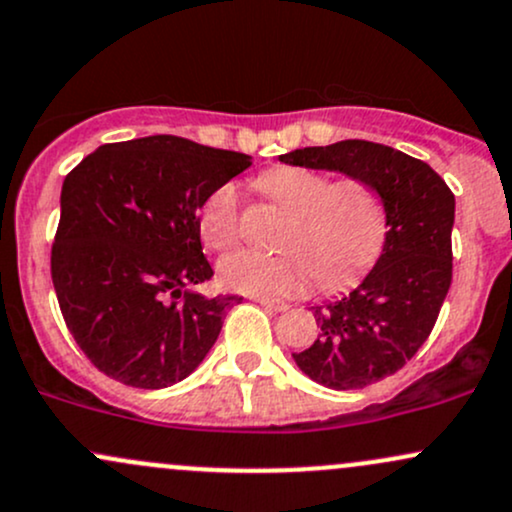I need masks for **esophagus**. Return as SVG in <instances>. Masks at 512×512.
<instances>
[{
    "label": "esophagus",
    "instance_id": "34e87169",
    "mask_svg": "<svg viewBox=\"0 0 512 512\" xmlns=\"http://www.w3.org/2000/svg\"><path fill=\"white\" fill-rule=\"evenodd\" d=\"M256 302L261 304V307L271 309V312H285V309L290 307V304H287V302H280V300H268V297H256Z\"/></svg>",
    "mask_w": 512,
    "mask_h": 512
}]
</instances>
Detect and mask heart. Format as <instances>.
Instances as JSON below:
<instances>
[{"instance_id": "1", "label": "heart", "mask_w": 512, "mask_h": 512, "mask_svg": "<svg viewBox=\"0 0 512 512\" xmlns=\"http://www.w3.org/2000/svg\"><path fill=\"white\" fill-rule=\"evenodd\" d=\"M261 188L292 222L283 237V254L241 249L220 261V280L229 290L256 297H295L319 278L333 290L358 278L375 263L384 246L387 217L370 183L331 181L321 171L283 166L261 176ZM200 234L215 251L239 239V195L232 183L215 188L200 210Z\"/></svg>"}]
</instances>
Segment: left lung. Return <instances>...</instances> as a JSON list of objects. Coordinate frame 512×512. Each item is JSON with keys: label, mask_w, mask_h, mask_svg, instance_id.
I'll return each mask as SVG.
<instances>
[{"label": "left lung", "mask_w": 512, "mask_h": 512, "mask_svg": "<svg viewBox=\"0 0 512 512\" xmlns=\"http://www.w3.org/2000/svg\"><path fill=\"white\" fill-rule=\"evenodd\" d=\"M304 169L341 171L370 183L387 217L382 254L341 300L312 307L319 336L292 353L309 380L363 389L401 370L433 331L452 283L455 195L421 159L367 140L280 154Z\"/></svg>", "instance_id": "8db88e82"}]
</instances>
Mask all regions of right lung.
<instances>
[{
  "label": "right lung",
  "instance_id": "1",
  "mask_svg": "<svg viewBox=\"0 0 512 512\" xmlns=\"http://www.w3.org/2000/svg\"><path fill=\"white\" fill-rule=\"evenodd\" d=\"M249 166V154L152 135L101 145L67 174L50 271L67 329L108 377L171 387L215 346L241 297L193 292L212 278L198 210Z\"/></svg>",
  "mask_w": 512,
  "mask_h": 512
}]
</instances>
